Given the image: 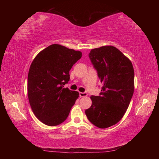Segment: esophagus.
I'll return each mask as SVG.
<instances>
[{
    "mask_svg": "<svg viewBox=\"0 0 159 159\" xmlns=\"http://www.w3.org/2000/svg\"><path fill=\"white\" fill-rule=\"evenodd\" d=\"M79 95H80V97H81V98H84V97H87L88 96V94L86 93L80 92L79 93Z\"/></svg>",
    "mask_w": 159,
    "mask_h": 159,
    "instance_id": "esophagus-1",
    "label": "esophagus"
}]
</instances>
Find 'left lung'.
Wrapping results in <instances>:
<instances>
[{
    "label": "left lung",
    "instance_id": "1",
    "mask_svg": "<svg viewBox=\"0 0 159 159\" xmlns=\"http://www.w3.org/2000/svg\"><path fill=\"white\" fill-rule=\"evenodd\" d=\"M89 58L102 84L99 96L90 97L85 110L88 119L99 128L120 121L134 93V69L131 61L116 48L106 45L90 50Z\"/></svg>",
    "mask_w": 159,
    "mask_h": 159
}]
</instances>
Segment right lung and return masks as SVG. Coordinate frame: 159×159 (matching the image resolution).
<instances>
[{"label": "right lung", "mask_w": 159, "mask_h": 159, "mask_svg": "<svg viewBox=\"0 0 159 159\" xmlns=\"http://www.w3.org/2000/svg\"><path fill=\"white\" fill-rule=\"evenodd\" d=\"M82 52L52 44L41 51L30 66L28 98L39 120L49 126L65 120L79 98L77 91L64 88L69 81V71L81 58Z\"/></svg>", "instance_id": "right-lung-1"}]
</instances>
